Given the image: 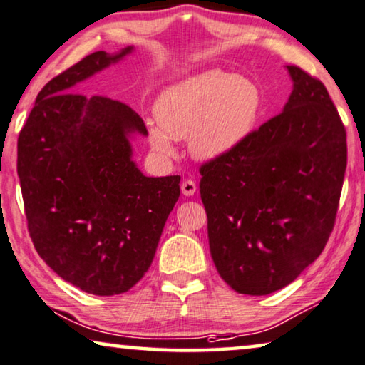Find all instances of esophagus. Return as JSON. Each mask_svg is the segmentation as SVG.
<instances>
[{"instance_id":"esophagus-1","label":"esophagus","mask_w":365,"mask_h":365,"mask_svg":"<svg viewBox=\"0 0 365 365\" xmlns=\"http://www.w3.org/2000/svg\"><path fill=\"white\" fill-rule=\"evenodd\" d=\"M195 192H197V183H195L192 178H187V180H183L182 193L185 195V197H193Z\"/></svg>"}]
</instances>
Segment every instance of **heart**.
Segmentation results:
<instances>
[{
	"mask_svg": "<svg viewBox=\"0 0 365 365\" xmlns=\"http://www.w3.org/2000/svg\"><path fill=\"white\" fill-rule=\"evenodd\" d=\"M154 113L157 123L148 124L152 150L172 157L173 139L188 138L193 159L213 162L231 155L254 133L262 91L246 75L210 68L165 88Z\"/></svg>",
	"mask_w": 365,
	"mask_h": 365,
	"instance_id": "heart-1",
	"label": "heart"
}]
</instances>
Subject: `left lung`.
I'll return each instance as SVG.
<instances>
[{
    "mask_svg": "<svg viewBox=\"0 0 365 365\" xmlns=\"http://www.w3.org/2000/svg\"><path fill=\"white\" fill-rule=\"evenodd\" d=\"M284 111L225 159L200 167L210 252L244 295H269L318 259L333 231L347 164L346 129L318 78L287 65Z\"/></svg>",
    "mask_w": 365,
    "mask_h": 365,
    "instance_id": "1",
    "label": "left lung"
}]
</instances>
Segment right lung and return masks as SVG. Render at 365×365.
<instances>
[{"instance_id":"add662e5","label":"right lung","mask_w":365,"mask_h":365,"mask_svg":"<svg viewBox=\"0 0 365 365\" xmlns=\"http://www.w3.org/2000/svg\"><path fill=\"white\" fill-rule=\"evenodd\" d=\"M134 51L90 53L39 91L18 139V175L37 254L91 295L128 292L155 255L180 177H145L129 138L148 135L128 105L73 86Z\"/></svg>"}]
</instances>
